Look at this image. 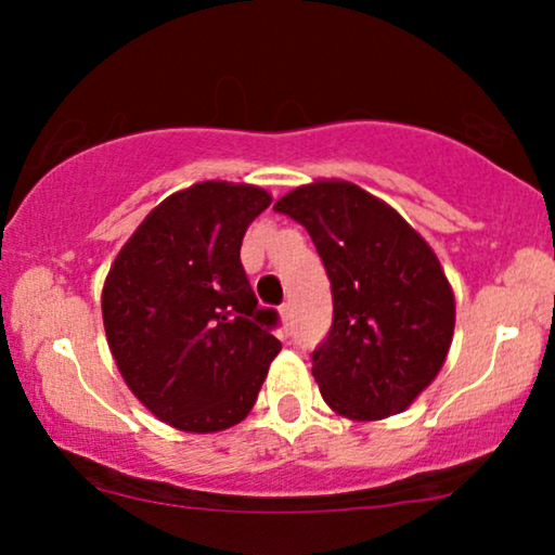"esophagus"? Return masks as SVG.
<instances>
[{
  "label": "esophagus",
  "instance_id": "esophagus-1",
  "mask_svg": "<svg viewBox=\"0 0 555 555\" xmlns=\"http://www.w3.org/2000/svg\"><path fill=\"white\" fill-rule=\"evenodd\" d=\"M280 321H283V325L291 323V302H283V306H280Z\"/></svg>",
  "mask_w": 555,
  "mask_h": 555
}]
</instances>
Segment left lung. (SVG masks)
Returning <instances> with one entry per match:
<instances>
[{
  "label": "left lung",
  "instance_id": "8db88e82",
  "mask_svg": "<svg viewBox=\"0 0 555 555\" xmlns=\"http://www.w3.org/2000/svg\"><path fill=\"white\" fill-rule=\"evenodd\" d=\"M331 280L333 325L313 353L323 401L353 422L404 412L435 382L454 336V293L427 240L397 209L344 179L280 196Z\"/></svg>",
  "mask_w": 555,
  "mask_h": 555
}]
</instances>
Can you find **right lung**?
I'll use <instances>...</instances> for the list:
<instances>
[{
    "mask_svg": "<svg viewBox=\"0 0 555 555\" xmlns=\"http://www.w3.org/2000/svg\"><path fill=\"white\" fill-rule=\"evenodd\" d=\"M272 196L255 184L199 181L154 207L103 283V325L133 397L173 429L211 435L255 406L280 353L275 310H260L240 262Z\"/></svg>",
    "mask_w": 555,
    "mask_h": 555,
    "instance_id": "add662e5",
    "label": "right lung"
}]
</instances>
